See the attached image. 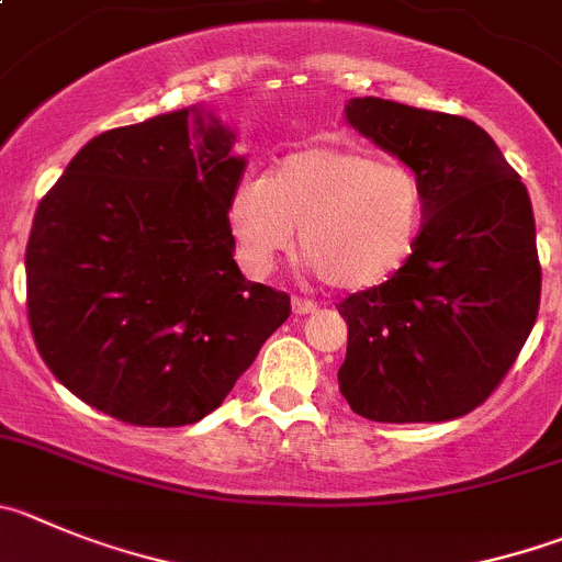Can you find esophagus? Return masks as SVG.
I'll list each match as a JSON object with an SVG mask.
<instances>
[{
	"instance_id": "1",
	"label": "esophagus",
	"mask_w": 562,
	"mask_h": 562,
	"mask_svg": "<svg viewBox=\"0 0 562 562\" xmlns=\"http://www.w3.org/2000/svg\"><path fill=\"white\" fill-rule=\"evenodd\" d=\"M292 312H295L297 317L315 315V312H317V303H315V301H303V297H292Z\"/></svg>"
}]
</instances>
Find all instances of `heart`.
Returning a JSON list of instances; mask_svg holds the SVG:
<instances>
[{
    "label": "heart",
    "instance_id": "heart-1",
    "mask_svg": "<svg viewBox=\"0 0 562 562\" xmlns=\"http://www.w3.org/2000/svg\"><path fill=\"white\" fill-rule=\"evenodd\" d=\"M424 189L401 164L357 147H306L228 200V225L250 272H267L292 241L334 290L359 292L393 278L418 241Z\"/></svg>",
    "mask_w": 562,
    "mask_h": 562
}]
</instances>
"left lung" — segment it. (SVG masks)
<instances>
[{
	"mask_svg": "<svg viewBox=\"0 0 562 562\" xmlns=\"http://www.w3.org/2000/svg\"><path fill=\"white\" fill-rule=\"evenodd\" d=\"M345 120L418 175L426 211L406 265L337 306L348 323L339 393L379 424L462 418L498 387L538 317L527 187L465 116L353 97Z\"/></svg>",
	"mask_w": 562,
	"mask_h": 562,
	"instance_id": "left-lung-1",
	"label": "left lung"
}]
</instances>
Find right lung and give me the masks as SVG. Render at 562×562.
<instances>
[{
  "mask_svg": "<svg viewBox=\"0 0 562 562\" xmlns=\"http://www.w3.org/2000/svg\"><path fill=\"white\" fill-rule=\"evenodd\" d=\"M234 131L180 108L91 138L35 211L27 317L66 390L133 426L217 409L290 317L234 261Z\"/></svg>",
  "mask_w": 562,
  "mask_h": 562,
  "instance_id": "add662e5",
  "label": "right lung"
}]
</instances>
